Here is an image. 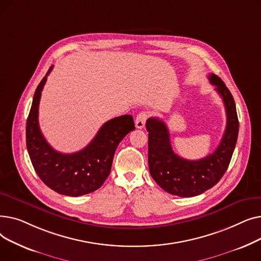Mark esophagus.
<instances>
[{"instance_id": "esophagus-1", "label": "esophagus", "mask_w": 261, "mask_h": 261, "mask_svg": "<svg viewBox=\"0 0 261 261\" xmlns=\"http://www.w3.org/2000/svg\"><path fill=\"white\" fill-rule=\"evenodd\" d=\"M147 118H148V114L146 112H141L135 118V127L139 129H143L145 127Z\"/></svg>"}]
</instances>
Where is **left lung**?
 Returning a JSON list of instances; mask_svg holds the SVG:
<instances>
[{"instance_id":"left-lung-1","label":"left lung","mask_w":261,"mask_h":261,"mask_svg":"<svg viewBox=\"0 0 261 261\" xmlns=\"http://www.w3.org/2000/svg\"><path fill=\"white\" fill-rule=\"evenodd\" d=\"M211 84L221 96L226 112V128L215 151L197 161L176 155L170 144L166 123L158 117L148 118V164L152 179L168 194L195 197L215 186L225 173L237 143L239 121L236 105L224 82L211 74Z\"/></svg>"}]
</instances>
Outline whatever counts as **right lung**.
Instances as JSON below:
<instances>
[{
	"label": "right lung",
	"instance_id": "1",
	"mask_svg": "<svg viewBox=\"0 0 261 261\" xmlns=\"http://www.w3.org/2000/svg\"><path fill=\"white\" fill-rule=\"evenodd\" d=\"M53 66L36 89L26 122V147L35 171L42 182L56 193L79 197L98 189L111 171L118 144L135 129L133 117L122 115L110 119L93 141L75 153H61L53 149L41 133L38 112L41 92Z\"/></svg>",
	"mask_w": 261,
	"mask_h": 261
}]
</instances>
